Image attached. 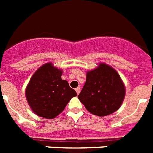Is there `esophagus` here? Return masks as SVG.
I'll list each match as a JSON object with an SVG mask.
<instances>
[{
    "mask_svg": "<svg viewBox=\"0 0 153 153\" xmlns=\"http://www.w3.org/2000/svg\"><path fill=\"white\" fill-rule=\"evenodd\" d=\"M76 91L77 94H79V92H80V88H76Z\"/></svg>",
    "mask_w": 153,
    "mask_h": 153,
    "instance_id": "obj_1",
    "label": "esophagus"
}]
</instances>
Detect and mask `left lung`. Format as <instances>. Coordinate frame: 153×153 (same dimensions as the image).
I'll use <instances>...</instances> for the list:
<instances>
[{
    "mask_svg": "<svg viewBox=\"0 0 153 153\" xmlns=\"http://www.w3.org/2000/svg\"><path fill=\"white\" fill-rule=\"evenodd\" d=\"M125 94V85L117 70L108 64L99 63L87 72L85 84L78 98L88 112L105 117L119 109Z\"/></svg>",
    "mask_w": 153,
    "mask_h": 153,
    "instance_id": "1",
    "label": "left lung"
}]
</instances>
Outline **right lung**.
I'll return each mask as SVG.
<instances>
[{"label": "right lung", "mask_w": 153, "mask_h": 153, "mask_svg": "<svg viewBox=\"0 0 153 153\" xmlns=\"http://www.w3.org/2000/svg\"><path fill=\"white\" fill-rule=\"evenodd\" d=\"M62 70L51 62L41 65L33 74L26 88V100L37 116L53 119L64 110L76 92L62 79Z\"/></svg>", "instance_id": "add662e5"}]
</instances>
